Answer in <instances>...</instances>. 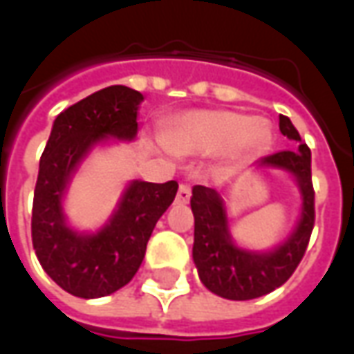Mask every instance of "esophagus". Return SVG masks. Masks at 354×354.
I'll list each match as a JSON object with an SVG mask.
<instances>
[{
	"label": "esophagus",
	"mask_w": 354,
	"mask_h": 354,
	"mask_svg": "<svg viewBox=\"0 0 354 354\" xmlns=\"http://www.w3.org/2000/svg\"><path fill=\"white\" fill-rule=\"evenodd\" d=\"M189 197H192V187H189L187 184H180V187H178V195H176L178 203H187Z\"/></svg>",
	"instance_id": "34e87169"
}]
</instances>
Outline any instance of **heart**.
Returning a JSON list of instances; mask_svg holds the SVG:
<instances>
[{"mask_svg": "<svg viewBox=\"0 0 354 354\" xmlns=\"http://www.w3.org/2000/svg\"><path fill=\"white\" fill-rule=\"evenodd\" d=\"M269 142L263 121L235 111H195L180 117L167 134V146L180 155L218 153L237 144L241 151H258Z\"/></svg>", "mask_w": 354, "mask_h": 354, "instance_id": "obj_1", "label": "heart"}]
</instances>
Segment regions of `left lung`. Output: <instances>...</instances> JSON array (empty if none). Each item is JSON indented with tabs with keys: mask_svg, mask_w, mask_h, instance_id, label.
<instances>
[{
	"mask_svg": "<svg viewBox=\"0 0 354 354\" xmlns=\"http://www.w3.org/2000/svg\"><path fill=\"white\" fill-rule=\"evenodd\" d=\"M279 129L297 149H284L263 157L258 167L288 172L301 192V216L296 230L282 245L269 252H252L233 243L230 220L220 193L212 187L195 185L192 210L195 216L193 261L201 282L216 296L245 301L266 296L282 286L304 258L315 225V192L311 182V149L286 115L279 117Z\"/></svg>",
	"mask_w": 354,
	"mask_h": 354,
	"instance_id": "1",
	"label": "left lung"
}]
</instances>
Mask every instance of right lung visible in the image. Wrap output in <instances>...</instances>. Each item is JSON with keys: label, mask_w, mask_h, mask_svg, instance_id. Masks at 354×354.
I'll return each mask as SVG.
<instances>
[{"label": "right lung", "mask_w": 354, "mask_h": 354, "mask_svg": "<svg viewBox=\"0 0 354 354\" xmlns=\"http://www.w3.org/2000/svg\"><path fill=\"white\" fill-rule=\"evenodd\" d=\"M142 100L138 91L111 85L64 109L53 123L35 182L32 243L45 273L72 296L94 299L129 284L146 256L155 223L176 197L174 180H134L102 230L80 233L66 223L62 199L73 172L96 144L136 136Z\"/></svg>", "instance_id": "add662e5"}]
</instances>
